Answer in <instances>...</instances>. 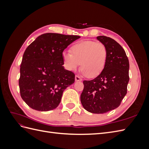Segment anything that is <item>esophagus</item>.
<instances>
[{"label": "esophagus", "mask_w": 149, "mask_h": 149, "mask_svg": "<svg viewBox=\"0 0 149 149\" xmlns=\"http://www.w3.org/2000/svg\"><path fill=\"white\" fill-rule=\"evenodd\" d=\"M75 81H81L82 78H81L79 76L76 75L75 76Z\"/></svg>", "instance_id": "obj_1"}]
</instances>
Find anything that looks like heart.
Wrapping results in <instances>:
<instances>
[{
    "label": "heart",
    "mask_w": 149,
    "mask_h": 149,
    "mask_svg": "<svg viewBox=\"0 0 149 149\" xmlns=\"http://www.w3.org/2000/svg\"><path fill=\"white\" fill-rule=\"evenodd\" d=\"M71 52H63L62 58L67 70L75 71L81 65L82 73L89 78H95L104 69L107 49L104 44L91 40L73 45Z\"/></svg>",
    "instance_id": "heart-1"
}]
</instances>
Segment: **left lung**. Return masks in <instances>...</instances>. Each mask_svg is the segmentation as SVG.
Here are the masks:
<instances>
[{
    "label": "left lung",
    "mask_w": 149,
    "mask_h": 149,
    "mask_svg": "<svg viewBox=\"0 0 149 149\" xmlns=\"http://www.w3.org/2000/svg\"><path fill=\"white\" fill-rule=\"evenodd\" d=\"M97 39L107 48L106 64L96 78L84 81L80 99L88 112L104 114L118 107L127 94L129 63L124 49L114 39L106 36Z\"/></svg>",
    "instance_id": "1"
}]
</instances>
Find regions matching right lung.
Instances as JSON below:
<instances>
[{
    "mask_svg": "<svg viewBox=\"0 0 149 149\" xmlns=\"http://www.w3.org/2000/svg\"><path fill=\"white\" fill-rule=\"evenodd\" d=\"M78 35L47 33L26 48L20 65V96L31 109L48 111L55 109L63 93L74 83L75 75L64 69L62 53Z\"/></svg>",
    "mask_w": 149,
    "mask_h": 149,
    "instance_id": "1",
    "label": "right lung"
}]
</instances>
